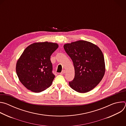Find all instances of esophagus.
I'll return each instance as SVG.
<instances>
[{"instance_id":"1","label":"esophagus","mask_w":126,"mask_h":126,"mask_svg":"<svg viewBox=\"0 0 126 126\" xmlns=\"http://www.w3.org/2000/svg\"><path fill=\"white\" fill-rule=\"evenodd\" d=\"M65 72H65V70H63L62 72H61L60 73L61 75H63V74H65Z\"/></svg>"}]
</instances>
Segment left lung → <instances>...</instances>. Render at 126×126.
<instances>
[{
  "label": "left lung",
  "instance_id": "8db88e82",
  "mask_svg": "<svg viewBox=\"0 0 126 126\" xmlns=\"http://www.w3.org/2000/svg\"><path fill=\"white\" fill-rule=\"evenodd\" d=\"M64 48L73 63L74 79L69 82L77 92L92 90L102 80L105 72L103 54L96 45L84 40L65 44Z\"/></svg>",
  "mask_w": 126,
  "mask_h": 126
}]
</instances>
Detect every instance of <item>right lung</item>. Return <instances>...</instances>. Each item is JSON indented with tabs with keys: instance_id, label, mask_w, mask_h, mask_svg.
<instances>
[{
	"instance_id": "add662e5",
	"label": "right lung",
	"mask_w": 126,
	"mask_h": 126,
	"mask_svg": "<svg viewBox=\"0 0 126 126\" xmlns=\"http://www.w3.org/2000/svg\"><path fill=\"white\" fill-rule=\"evenodd\" d=\"M58 47L52 42H37L28 46L18 60L16 71L20 82L29 90L41 92L49 87L55 78L50 60Z\"/></svg>"
}]
</instances>
